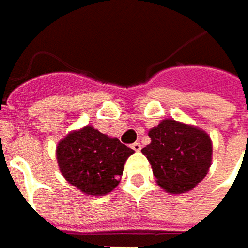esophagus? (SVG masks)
<instances>
[{
	"mask_svg": "<svg viewBox=\"0 0 248 248\" xmlns=\"http://www.w3.org/2000/svg\"><path fill=\"white\" fill-rule=\"evenodd\" d=\"M131 147H132L135 151H140V149H142V144L139 143V142H135V143H132Z\"/></svg>",
	"mask_w": 248,
	"mask_h": 248,
	"instance_id": "obj_1",
	"label": "esophagus"
}]
</instances>
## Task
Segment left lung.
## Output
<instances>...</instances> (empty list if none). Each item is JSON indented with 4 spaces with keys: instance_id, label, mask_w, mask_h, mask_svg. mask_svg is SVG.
I'll use <instances>...</instances> for the list:
<instances>
[{
    "instance_id": "obj_1",
    "label": "left lung",
    "mask_w": 248,
    "mask_h": 248,
    "mask_svg": "<svg viewBox=\"0 0 248 248\" xmlns=\"http://www.w3.org/2000/svg\"><path fill=\"white\" fill-rule=\"evenodd\" d=\"M151 143L142 149L161 188L183 194L202 182L212 165L213 146L205 131L167 119L149 131Z\"/></svg>"
}]
</instances>
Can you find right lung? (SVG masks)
<instances>
[{
	"label": "right lung",
	"instance_id": "obj_1",
	"mask_svg": "<svg viewBox=\"0 0 248 248\" xmlns=\"http://www.w3.org/2000/svg\"><path fill=\"white\" fill-rule=\"evenodd\" d=\"M132 153L117 138L87 125L60 140L56 155L66 182L87 195L101 197L119 186L124 164Z\"/></svg>",
	"mask_w": 248,
	"mask_h": 248
}]
</instances>
